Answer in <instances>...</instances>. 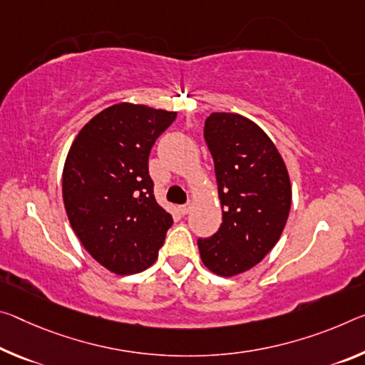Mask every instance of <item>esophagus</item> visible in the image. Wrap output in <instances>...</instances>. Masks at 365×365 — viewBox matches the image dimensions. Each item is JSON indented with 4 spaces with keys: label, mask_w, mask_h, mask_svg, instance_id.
I'll return each mask as SVG.
<instances>
[{
    "label": "esophagus",
    "mask_w": 365,
    "mask_h": 365,
    "mask_svg": "<svg viewBox=\"0 0 365 365\" xmlns=\"http://www.w3.org/2000/svg\"><path fill=\"white\" fill-rule=\"evenodd\" d=\"M190 207H192V205H190V203H187V205H182L180 207H178V211H180V212L183 214V216H185V214H188Z\"/></svg>",
    "instance_id": "34e87169"
}]
</instances>
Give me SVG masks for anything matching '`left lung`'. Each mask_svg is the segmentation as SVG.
<instances>
[{
    "instance_id": "8db88e82",
    "label": "left lung",
    "mask_w": 365,
    "mask_h": 365,
    "mask_svg": "<svg viewBox=\"0 0 365 365\" xmlns=\"http://www.w3.org/2000/svg\"><path fill=\"white\" fill-rule=\"evenodd\" d=\"M214 160L222 224L200 237V255L219 276H234L262 262L279 240L291 210V183L266 133L237 113L214 112L205 121Z\"/></svg>"
}]
</instances>
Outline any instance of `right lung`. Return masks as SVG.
Here are the masks:
<instances>
[{
  "label": "right lung",
  "instance_id": "1",
  "mask_svg": "<svg viewBox=\"0 0 365 365\" xmlns=\"http://www.w3.org/2000/svg\"><path fill=\"white\" fill-rule=\"evenodd\" d=\"M177 112L117 103L74 140L63 170L69 224L94 259L117 274L140 273L158 258L172 214L154 198L149 154Z\"/></svg>",
  "mask_w": 365,
  "mask_h": 365
}]
</instances>
